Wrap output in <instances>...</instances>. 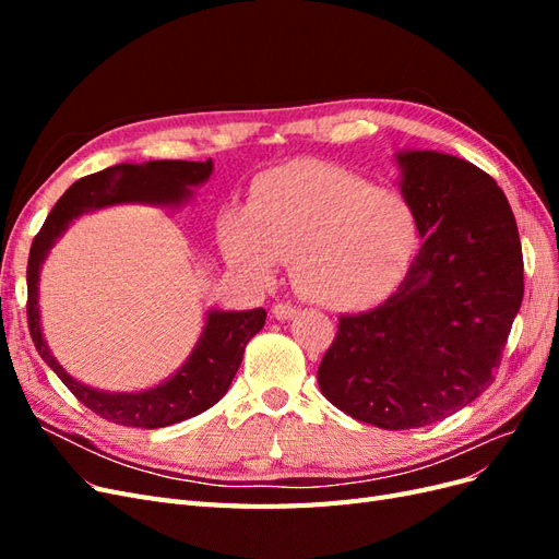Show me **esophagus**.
I'll return each instance as SVG.
<instances>
[{
  "label": "esophagus",
  "mask_w": 559,
  "mask_h": 559,
  "mask_svg": "<svg viewBox=\"0 0 559 559\" xmlns=\"http://www.w3.org/2000/svg\"><path fill=\"white\" fill-rule=\"evenodd\" d=\"M294 314H296V308L289 306V302H277V306H273L275 319H292Z\"/></svg>",
  "instance_id": "34e87169"
}]
</instances>
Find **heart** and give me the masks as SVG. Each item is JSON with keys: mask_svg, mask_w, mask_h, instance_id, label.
Listing matches in <instances>:
<instances>
[{"mask_svg": "<svg viewBox=\"0 0 559 559\" xmlns=\"http://www.w3.org/2000/svg\"><path fill=\"white\" fill-rule=\"evenodd\" d=\"M411 200L343 167L289 163L251 186L247 210H228L218 240L228 265L253 284L292 259L296 289L326 308H359L394 289L411 263Z\"/></svg>", "mask_w": 559, "mask_h": 559, "instance_id": "heart-1", "label": "heart"}]
</instances>
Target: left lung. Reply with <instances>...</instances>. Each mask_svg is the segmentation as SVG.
Segmentation results:
<instances>
[{
  "label": "left lung",
  "instance_id": "8db88e82",
  "mask_svg": "<svg viewBox=\"0 0 559 559\" xmlns=\"http://www.w3.org/2000/svg\"><path fill=\"white\" fill-rule=\"evenodd\" d=\"M399 163L425 240L396 294L337 319L317 370L335 408L389 431L443 419L495 382L524 294L518 224L497 181L438 151Z\"/></svg>",
  "mask_w": 559,
  "mask_h": 559
}]
</instances>
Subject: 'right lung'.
I'll list each match as a JSON object with an SVG mask.
<instances>
[{"label":"right lung","instance_id":"right-lung-1","mask_svg":"<svg viewBox=\"0 0 559 559\" xmlns=\"http://www.w3.org/2000/svg\"><path fill=\"white\" fill-rule=\"evenodd\" d=\"M212 175V160H151L144 165L121 163L74 181L50 210L29 249L27 261V326L41 359L56 370L64 386L95 415L114 425L160 429L205 413L222 399L238 373L247 343L265 324V310L210 312L207 326L177 373L163 384L140 394H105L72 380L50 357L39 324V267L48 249L70 226L72 218L116 202H148V205H179L189 198V186H198Z\"/></svg>","mask_w":559,"mask_h":559}]
</instances>
